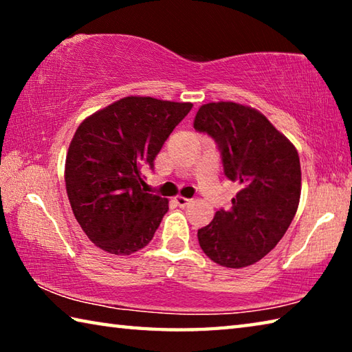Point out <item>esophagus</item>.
Here are the masks:
<instances>
[{
  "label": "esophagus",
  "instance_id": "1",
  "mask_svg": "<svg viewBox=\"0 0 352 352\" xmlns=\"http://www.w3.org/2000/svg\"><path fill=\"white\" fill-rule=\"evenodd\" d=\"M174 201H175V204H177L178 206H180V208H184V206L189 205L190 200L186 199V197H182V195H178V197L174 199Z\"/></svg>",
  "mask_w": 352,
  "mask_h": 352
}]
</instances>
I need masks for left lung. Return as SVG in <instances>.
<instances>
[{
	"label": "left lung",
	"mask_w": 352,
	"mask_h": 352,
	"mask_svg": "<svg viewBox=\"0 0 352 352\" xmlns=\"http://www.w3.org/2000/svg\"><path fill=\"white\" fill-rule=\"evenodd\" d=\"M197 132L216 141L228 180L241 184L228 211L219 210L199 230L204 253L230 269H242L270 253L294 220L301 194L295 146L262 113L236 102L201 105Z\"/></svg>",
	"instance_id": "1"
}]
</instances>
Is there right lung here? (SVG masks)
Instances as JSON below:
<instances>
[{"label": "right lung", "mask_w": 352, "mask_h": 352, "mask_svg": "<svg viewBox=\"0 0 352 352\" xmlns=\"http://www.w3.org/2000/svg\"><path fill=\"white\" fill-rule=\"evenodd\" d=\"M190 109L189 102L127 96L77 127L65 183L74 217L94 245L132 254L152 241L169 201L146 192L142 169H153L164 141Z\"/></svg>", "instance_id": "1"}]
</instances>
